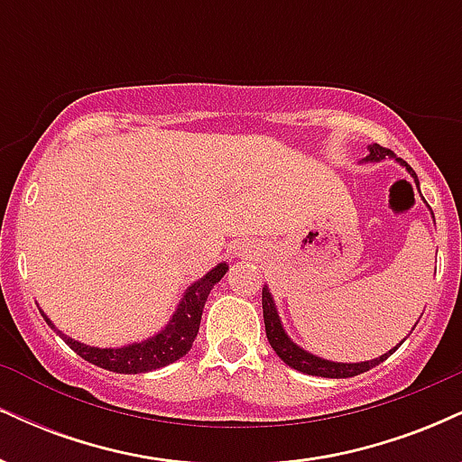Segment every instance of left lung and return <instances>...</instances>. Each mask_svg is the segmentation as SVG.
<instances>
[{"mask_svg":"<svg viewBox=\"0 0 462 462\" xmlns=\"http://www.w3.org/2000/svg\"><path fill=\"white\" fill-rule=\"evenodd\" d=\"M391 156H393V152L386 150V147H383V145H378V143H374V145L369 147V156L365 158V161L375 162V161H384V158H391ZM397 161H400V158H397ZM400 162L404 164V167L408 169V173L415 178V184L419 187L417 173L412 171L411 164H406L404 161H400ZM263 317H264V332H267V338H269V343H272L273 352L278 354V356L282 358L289 367L298 369V371H301V374H309V375H321V378H352V375H358V374H363V371H369L371 367H375V365H380L397 349V347L391 349L389 354H384V356H380V358L365 360V363H332V360L312 356V354L306 352V349L298 347L289 337H286L269 289H263Z\"/></svg>","mask_w":462,"mask_h":462,"instance_id":"8db88e82","label":"left lung"}]
</instances>
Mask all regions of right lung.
<instances>
[{"instance_id":"1","label":"right lung","mask_w":462,"mask_h":462,"mask_svg":"<svg viewBox=\"0 0 462 462\" xmlns=\"http://www.w3.org/2000/svg\"><path fill=\"white\" fill-rule=\"evenodd\" d=\"M227 272V264L221 263L217 264L213 272H208L204 278L198 280L195 284L189 286V291L184 293L182 301H180L176 315L171 317V321L167 323V328L161 330L158 334H153L152 338L141 343H132V346L125 347H116V349H99V347H91L84 346V343L73 341L62 334L60 330H56L54 323H51L45 317L47 326H51L54 330L65 338V343L78 356H82L88 363L97 365V367L115 371V374H145V371H153L161 369L164 365L176 363L193 347L195 337L199 332V321H201V312H204V304L208 300L210 289L224 278V273Z\"/></svg>"}]
</instances>
